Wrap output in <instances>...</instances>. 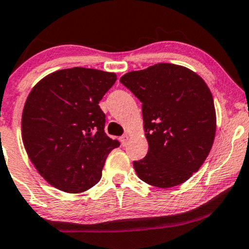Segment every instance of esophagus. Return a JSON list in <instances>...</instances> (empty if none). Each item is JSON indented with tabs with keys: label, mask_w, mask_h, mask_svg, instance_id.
Returning <instances> with one entry per match:
<instances>
[{
	"label": "esophagus",
	"mask_w": 249,
	"mask_h": 249,
	"mask_svg": "<svg viewBox=\"0 0 249 249\" xmlns=\"http://www.w3.org/2000/svg\"><path fill=\"white\" fill-rule=\"evenodd\" d=\"M120 140H121L122 146H125V145H127L128 140H129V135H128V134H124V135L121 136V138H120Z\"/></svg>",
	"instance_id": "obj_1"
}]
</instances>
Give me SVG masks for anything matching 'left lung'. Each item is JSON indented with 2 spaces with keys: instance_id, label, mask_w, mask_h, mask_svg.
I'll list each match as a JSON object with an SVG mask.
<instances>
[{
  "instance_id": "obj_1",
  "label": "left lung",
  "mask_w": 249,
  "mask_h": 249,
  "mask_svg": "<svg viewBox=\"0 0 249 249\" xmlns=\"http://www.w3.org/2000/svg\"><path fill=\"white\" fill-rule=\"evenodd\" d=\"M142 103L148 152L134 161L138 177L166 189L183 184L207 159L216 111L207 83L181 65L159 63L120 78Z\"/></svg>"
}]
</instances>
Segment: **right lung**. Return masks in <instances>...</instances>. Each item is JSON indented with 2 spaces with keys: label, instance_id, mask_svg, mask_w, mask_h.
Wrapping results in <instances>:
<instances>
[{
  "label": "right lung",
  "instance_id": "obj_1",
  "mask_svg": "<svg viewBox=\"0 0 249 249\" xmlns=\"http://www.w3.org/2000/svg\"><path fill=\"white\" fill-rule=\"evenodd\" d=\"M116 82L114 72L87 68L58 70L29 92L21 135L29 160L47 183L79 194L102 176L107 157L120 142L104 133L98 103Z\"/></svg>",
  "mask_w": 249,
  "mask_h": 249
}]
</instances>
